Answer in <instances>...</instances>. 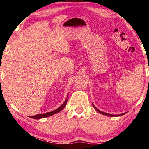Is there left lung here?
Listing matches in <instances>:
<instances>
[{
  "label": "left lung",
  "mask_w": 149,
  "mask_h": 149,
  "mask_svg": "<svg viewBox=\"0 0 149 149\" xmlns=\"http://www.w3.org/2000/svg\"><path fill=\"white\" fill-rule=\"evenodd\" d=\"M93 108H95V109L98 112H99L100 114H103V115H107V116H113V117H115V116H122V115H124L126 112H125V113H123V114H117V115H114V114H108V113H105V112H102V111H100V110H99V109H98L97 108H96L95 107V105L93 104Z\"/></svg>",
  "instance_id": "left-lung-1"
}]
</instances>
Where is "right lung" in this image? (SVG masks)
<instances>
[{"instance_id":"obj_1","label":"right lung","mask_w":149,"mask_h":149,"mask_svg":"<svg viewBox=\"0 0 149 149\" xmlns=\"http://www.w3.org/2000/svg\"><path fill=\"white\" fill-rule=\"evenodd\" d=\"M68 96H67V98H68ZM68 101V99H65V100L64 101V102L63 103V104L60 106V107H58V108H56V110H54L53 111H51V112H47L45 113V114H37L35 116H30V118H33V119H35V120H39V119H41V118H47V117H49V116H51L54 115L55 114H56V113H58L60 112V111H61L63 108L65 107V106L66 105V103Z\"/></svg>"}]
</instances>
